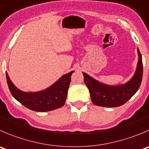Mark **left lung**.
<instances>
[{"label": "left lung", "instance_id": "obj_1", "mask_svg": "<svg viewBox=\"0 0 149 149\" xmlns=\"http://www.w3.org/2000/svg\"><path fill=\"white\" fill-rule=\"evenodd\" d=\"M138 62L132 79L124 84H105L85 73L84 80L90 93L91 100L95 105L102 107H118L129 100L139 89L143 78L142 56L138 48Z\"/></svg>", "mask_w": 149, "mask_h": 149}]
</instances>
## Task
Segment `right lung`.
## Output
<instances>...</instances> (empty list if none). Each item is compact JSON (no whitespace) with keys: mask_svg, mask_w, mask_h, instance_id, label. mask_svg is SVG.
<instances>
[{"mask_svg":"<svg viewBox=\"0 0 149 149\" xmlns=\"http://www.w3.org/2000/svg\"><path fill=\"white\" fill-rule=\"evenodd\" d=\"M71 71L63 75L49 87L39 92H25L14 86L6 73V81L11 95L17 101L32 111L46 112L64 105L70 83Z\"/></svg>","mask_w":149,"mask_h":149,"instance_id":"1","label":"right lung"}]
</instances>
